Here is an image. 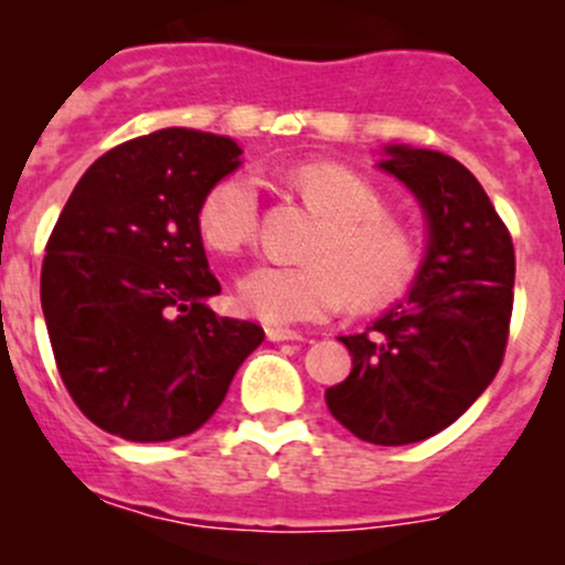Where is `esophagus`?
<instances>
[{
	"label": "esophagus",
	"instance_id": "obj_1",
	"mask_svg": "<svg viewBox=\"0 0 565 565\" xmlns=\"http://www.w3.org/2000/svg\"><path fill=\"white\" fill-rule=\"evenodd\" d=\"M265 333H267V339H270V341H300V339H303L298 330L278 328V324H270V328H265Z\"/></svg>",
	"mask_w": 565,
	"mask_h": 565
}]
</instances>
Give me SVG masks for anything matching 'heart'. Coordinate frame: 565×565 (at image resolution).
Listing matches in <instances>:
<instances>
[{
    "instance_id": "1",
    "label": "heart",
    "mask_w": 565,
    "mask_h": 565,
    "mask_svg": "<svg viewBox=\"0 0 565 565\" xmlns=\"http://www.w3.org/2000/svg\"><path fill=\"white\" fill-rule=\"evenodd\" d=\"M292 191L322 218L303 250L306 265H259L237 287L243 309L265 322H319L350 303L377 311L393 303L418 270L413 226L385 207L369 177L341 163H303L287 177ZM199 237L215 254H241L259 235V193L246 174H226L204 193Z\"/></svg>"
}]
</instances>
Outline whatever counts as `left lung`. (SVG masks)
Returning a JSON list of instances; mask_svg holds the SVG:
<instances>
[{
  "mask_svg": "<svg viewBox=\"0 0 565 565\" xmlns=\"http://www.w3.org/2000/svg\"><path fill=\"white\" fill-rule=\"evenodd\" d=\"M380 169L415 193L429 248L404 303L366 333L341 335L352 372L324 391V402L361 440L407 446L451 426L494 380L516 265L509 226L457 158L393 145Z\"/></svg>",
  "mask_w": 565,
  "mask_h": 565,
  "instance_id": "obj_1",
  "label": "left lung"
}]
</instances>
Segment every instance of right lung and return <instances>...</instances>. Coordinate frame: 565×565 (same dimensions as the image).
I'll return each instance as SVG.
<instances>
[{
    "label": "right lung",
    "mask_w": 565,
    "mask_h": 565,
    "mask_svg": "<svg viewBox=\"0 0 565 565\" xmlns=\"http://www.w3.org/2000/svg\"><path fill=\"white\" fill-rule=\"evenodd\" d=\"M241 152L188 128L122 141L84 172L56 218L40 270L45 328L67 393L108 435H191L265 341L259 324L204 303L221 284L196 213Z\"/></svg>",
    "instance_id": "obj_1"
}]
</instances>
